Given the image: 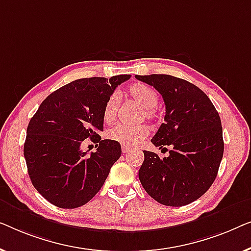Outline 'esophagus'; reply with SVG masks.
Masks as SVG:
<instances>
[{"label": "esophagus", "mask_w": 251, "mask_h": 251, "mask_svg": "<svg viewBox=\"0 0 251 251\" xmlns=\"http://www.w3.org/2000/svg\"><path fill=\"white\" fill-rule=\"evenodd\" d=\"M122 151H123V153H127V152H128V151H130V147L122 146Z\"/></svg>", "instance_id": "obj_1"}]
</instances>
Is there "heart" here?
Instances as JSON below:
<instances>
[{"label": "heart", "instance_id": "b5f03b06", "mask_svg": "<svg viewBox=\"0 0 251 251\" xmlns=\"http://www.w3.org/2000/svg\"><path fill=\"white\" fill-rule=\"evenodd\" d=\"M127 95L133 99L136 103L144 108L143 117L153 121L156 118V111L153 108L157 107L159 97L152 87L143 83H137L130 85L127 89ZM119 107V97L117 93L111 94L105 101L103 108V121L107 124H111L116 119ZM149 134V128L146 125L128 126V125H116L108 130L107 136L109 139L123 144V146H135L140 143L144 137Z\"/></svg>", "mask_w": 251, "mask_h": 251}]
</instances>
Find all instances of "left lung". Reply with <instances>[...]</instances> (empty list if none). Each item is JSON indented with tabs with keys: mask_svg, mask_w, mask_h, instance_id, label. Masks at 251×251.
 Wrapping results in <instances>:
<instances>
[{
	"mask_svg": "<svg viewBox=\"0 0 251 251\" xmlns=\"http://www.w3.org/2000/svg\"><path fill=\"white\" fill-rule=\"evenodd\" d=\"M135 78L153 86L164 99L165 123L151 142L166 151L167 145L171 148L164 158L143 151L141 184L165 206L191 203L213 184L223 158L220 115L204 92L188 80L157 74Z\"/></svg>",
	"mask_w": 251,
	"mask_h": 251,
	"instance_id": "8db88e82",
	"label": "left lung"
}]
</instances>
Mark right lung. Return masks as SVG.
<instances>
[{"instance_id":"1","label":"right lung","mask_w":251,"mask_h":251,"mask_svg":"<svg viewBox=\"0 0 251 251\" xmlns=\"http://www.w3.org/2000/svg\"><path fill=\"white\" fill-rule=\"evenodd\" d=\"M130 75L76 79L42 102L27 127L24 156L34 188L52 204L73 209L89 202L105 182L122 147L101 140L103 108ZM99 143L95 153L80 150L84 139Z\"/></svg>"}]
</instances>
